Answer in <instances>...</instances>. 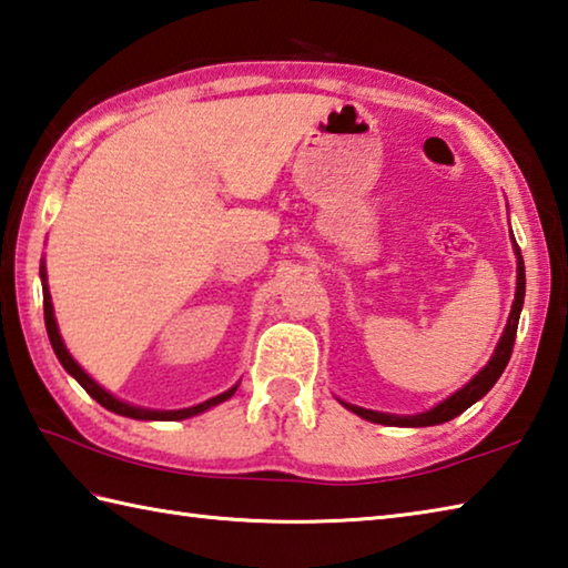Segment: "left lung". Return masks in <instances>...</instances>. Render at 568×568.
I'll list each match as a JSON object with an SVG mask.
<instances>
[{
    "label": "left lung",
    "mask_w": 568,
    "mask_h": 568,
    "mask_svg": "<svg viewBox=\"0 0 568 568\" xmlns=\"http://www.w3.org/2000/svg\"><path fill=\"white\" fill-rule=\"evenodd\" d=\"M514 255H517V293H514V303H511V313L507 317V325H504V333L499 337L497 347L489 357V363L484 365L477 375H474L467 385L459 387L455 395H449L447 399H442L439 405L429 407L427 412H417V415H389V412H377V409H365L357 405H349V402L339 399V405L347 407L349 412H355L357 417H363L367 422H375V425H385V427H435L442 425V422L455 419L462 415L464 409L471 407L474 402H479L487 392L494 387V383L501 377L504 367H507L509 357H511V347H514V337H517V327H519V315L524 307V293H527V275H524V257L517 241H514Z\"/></svg>",
    "instance_id": "left-lung-1"
}]
</instances>
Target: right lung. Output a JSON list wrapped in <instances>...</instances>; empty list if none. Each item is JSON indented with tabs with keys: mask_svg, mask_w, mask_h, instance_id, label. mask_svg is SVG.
<instances>
[{
	"mask_svg": "<svg viewBox=\"0 0 568 568\" xmlns=\"http://www.w3.org/2000/svg\"><path fill=\"white\" fill-rule=\"evenodd\" d=\"M39 277H41V293H44V325H47V335H49V343L54 347V353L59 357L61 367L67 369V373L77 379V383L84 387L91 397H94L101 407H106L109 412H116L121 417H131V419H143V422H176V419H189L201 415V412L211 409L215 405H221V402L231 399L235 395V389H239L241 383H235L231 389L221 392V395H215L211 399L201 402V405H193V407H183V409H149V407H139V405H131V402H123L119 397H113L109 389L101 387L94 377H91L84 367H81L71 353L64 345V339H61L59 333V325H57V317H54V305H51V293H49V283H47V263L44 257H41V265H39Z\"/></svg>",
	"mask_w": 568,
	"mask_h": 568,
	"instance_id": "right-lung-1",
	"label": "right lung"
}]
</instances>
